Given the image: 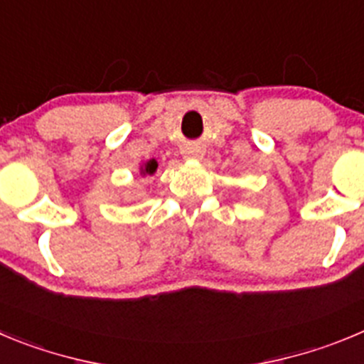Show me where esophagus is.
<instances>
[{
  "instance_id": "esophagus-1",
  "label": "esophagus",
  "mask_w": 364,
  "mask_h": 364,
  "mask_svg": "<svg viewBox=\"0 0 364 364\" xmlns=\"http://www.w3.org/2000/svg\"><path fill=\"white\" fill-rule=\"evenodd\" d=\"M182 153H184L186 159H202V151H200V148H195V146H189Z\"/></svg>"
}]
</instances>
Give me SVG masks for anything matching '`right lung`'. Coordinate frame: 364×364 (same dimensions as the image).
<instances>
[{"label":"right lung","mask_w":364,"mask_h":364,"mask_svg":"<svg viewBox=\"0 0 364 364\" xmlns=\"http://www.w3.org/2000/svg\"><path fill=\"white\" fill-rule=\"evenodd\" d=\"M156 168H159V162H156L155 159H149L148 162H144V164L141 166V175H153V173L156 171Z\"/></svg>","instance_id":"add662e5"}]
</instances>
